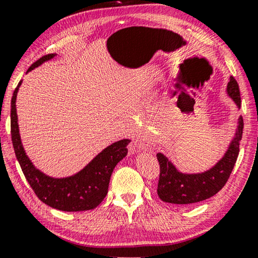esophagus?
Instances as JSON below:
<instances>
[{
    "instance_id": "esophagus-1",
    "label": "esophagus",
    "mask_w": 258,
    "mask_h": 258,
    "mask_svg": "<svg viewBox=\"0 0 258 258\" xmlns=\"http://www.w3.org/2000/svg\"><path fill=\"white\" fill-rule=\"evenodd\" d=\"M134 147H135V149L141 150V151H147V150L150 149L149 142H148L147 139L143 138V137H140V138L135 140Z\"/></svg>"
}]
</instances>
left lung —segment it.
I'll list each match as a JSON object with an SVG mask.
<instances>
[{
    "label": "left lung",
    "instance_id": "1",
    "mask_svg": "<svg viewBox=\"0 0 258 258\" xmlns=\"http://www.w3.org/2000/svg\"><path fill=\"white\" fill-rule=\"evenodd\" d=\"M229 98L240 109L241 98L237 81L231 76L226 86ZM243 119L240 116L234 137L231 140L224 156L212 168L202 173H182L161 152L157 154L160 166V176L157 194L165 203L182 205L196 204L213 197L225 185L234 167L239 155V146L242 138Z\"/></svg>",
    "mask_w": 258,
    "mask_h": 258
}]
</instances>
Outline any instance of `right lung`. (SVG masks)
I'll return each mask as SVG.
<instances>
[{"mask_svg":"<svg viewBox=\"0 0 258 258\" xmlns=\"http://www.w3.org/2000/svg\"><path fill=\"white\" fill-rule=\"evenodd\" d=\"M55 55V53H51L42 56L28 68L27 73ZM21 82L23 81L16 87L11 99V139L16 157L26 180L38 199L52 208L63 212H83L95 208L107 196L113 168L127 155V146L131 140H119L104 148L84 168L74 175L67 177L46 175L33 165L21 143L16 108L17 94Z\"/></svg>","mask_w":258,"mask_h":258,"instance_id":"add662e5","label":"right lung"}]
</instances>
